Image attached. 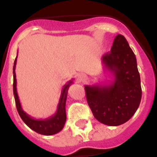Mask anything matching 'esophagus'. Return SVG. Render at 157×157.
<instances>
[{"label": "esophagus", "mask_w": 157, "mask_h": 157, "mask_svg": "<svg viewBox=\"0 0 157 157\" xmlns=\"http://www.w3.org/2000/svg\"><path fill=\"white\" fill-rule=\"evenodd\" d=\"M77 78H78V82H82V81H83V80H84L86 78V75L84 74H82V73H80V74L78 75Z\"/></svg>", "instance_id": "1"}]
</instances>
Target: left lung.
<instances>
[{
  "label": "left lung",
  "instance_id": "obj_1",
  "mask_svg": "<svg viewBox=\"0 0 157 157\" xmlns=\"http://www.w3.org/2000/svg\"><path fill=\"white\" fill-rule=\"evenodd\" d=\"M112 80L102 84L86 85L88 105L94 117L108 126L128 121L139 107L141 99L137 59L127 39L118 34L111 52L101 58Z\"/></svg>",
  "mask_w": 157,
  "mask_h": 157
}]
</instances>
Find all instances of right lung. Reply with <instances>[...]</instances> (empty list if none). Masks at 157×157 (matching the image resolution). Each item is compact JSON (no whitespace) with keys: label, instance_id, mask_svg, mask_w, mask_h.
<instances>
[{"label":"right lung","instance_id":"add662e5","mask_svg":"<svg viewBox=\"0 0 157 157\" xmlns=\"http://www.w3.org/2000/svg\"><path fill=\"white\" fill-rule=\"evenodd\" d=\"M16 60H17V56L15 59L13 66V94L15 101H16V109L19 112V116L31 130H34L35 132L38 133V134H43V135H52V134H57L63 128L65 123H66L67 116L65 105H66L67 96V91H68L69 87L73 83L74 79L70 80L69 82H67V84L63 86L56 113L53 116L46 118L45 120H41V119L37 120V119H34L29 116L27 112H25L22 109L21 104H20L19 96L17 94V90H16V71H15Z\"/></svg>","mask_w":157,"mask_h":157}]
</instances>
